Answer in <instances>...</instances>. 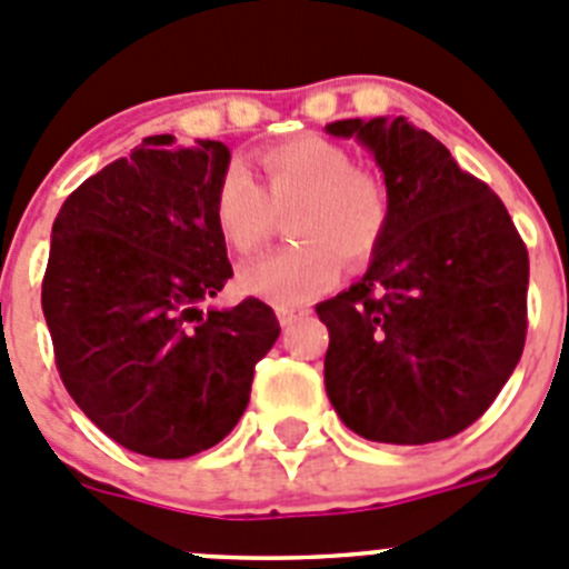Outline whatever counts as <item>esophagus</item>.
Wrapping results in <instances>:
<instances>
[{
  "label": "esophagus",
  "mask_w": 569,
  "mask_h": 569,
  "mask_svg": "<svg viewBox=\"0 0 569 569\" xmlns=\"http://www.w3.org/2000/svg\"><path fill=\"white\" fill-rule=\"evenodd\" d=\"M306 315H309V309H303V306H278L280 326H291V322L300 320V317Z\"/></svg>",
  "instance_id": "1"
}]
</instances>
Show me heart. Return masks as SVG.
<instances>
[{
	"mask_svg": "<svg viewBox=\"0 0 569 569\" xmlns=\"http://www.w3.org/2000/svg\"><path fill=\"white\" fill-rule=\"evenodd\" d=\"M335 141L303 136L258 156L263 189L229 167L214 187V227L229 247L252 254L289 214L295 243L240 269V289L274 306H303L331 289L348 263H366L388 229V196L380 178L351 167Z\"/></svg>",
	"mask_w": 569,
	"mask_h": 569,
	"instance_id": "b5f03b06",
	"label": "heart"
}]
</instances>
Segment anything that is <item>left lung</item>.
<instances>
[{
	"label": "left lung",
	"instance_id": "obj_1",
	"mask_svg": "<svg viewBox=\"0 0 569 569\" xmlns=\"http://www.w3.org/2000/svg\"><path fill=\"white\" fill-rule=\"evenodd\" d=\"M382 170L388 229L355 286L317 306L326 393L371 442L428 445L482 417L527 335V249L488 183L397 119L326 124Z\"/></svg>",
	"mask_w": 569,
	"mask_h": 569
}]
</instances>
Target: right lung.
I'll use <instances>...</instances> for the list:
<instances>
[{"label":"right lung","instance_id":"right-lung-1","mask_svg":"<svg viewBox=\"0 0 569 569\" xmlns=\"http://www.w3.org/2000/svg\"><path fill=\"white\" fill-rule=\"evenodd\" d=\"M150 136L61 203L42 311L76 406L132 453L187 459L243 417L280 335L263 300L201 309L232 278L214 227L221 141Z\"/></svg>","mask_w":569,"mask_h":569}]
</instances>
